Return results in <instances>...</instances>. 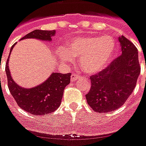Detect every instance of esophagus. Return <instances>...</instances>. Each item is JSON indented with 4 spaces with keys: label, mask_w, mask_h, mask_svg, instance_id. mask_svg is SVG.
<instances>
[{
    "label": "esophagus",
    "mask_w": 146,
    "mask_h": 146,
    "mask_svg": "<svg viewBox=\"0 0 146 146\" xmlns=\"http://www.w3.org/2000/svg\"><path fill=\"white\" fill-rule=\"evenodd\" d=\"M79 78H80V76L79 75V74H77V73H73V74H72V76H71V81H76V80H78Z\"/></svg>",
    "instance_id": "1"
}]
</instances>
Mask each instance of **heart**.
Wrapping results in <instances>:
<instances>
[{"instance_id": "obj_1", "label": "heart", "mask_w": 146, "mask_h": 146, "mask_svg": "<svg viewBox=\"0 0 146 146\" xmlns=\"http://www.w3.org/2000/svg\"><path fill=\"white\" fill-rule=\"evenodd\" d=\"M115 50V41L108 35L101 37L74 38L67 44V51L61 50L60 58L70 62L74 57H80L79 63L86 73H96L109 62Z\"/></svg>"}]
</instances>
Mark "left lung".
I'll list each match as a JSON object with an SVG mask.
<instances>
[{
  "label": "left lung",
  "mask_w": 146,
  "mask_h": 146,
  "mask_svg": "<svg viewBox=\"0 0 146 146\" xmlns=\"http://www.w3.org/2000/svg\"><path fill=\"white\" fill-rule=\"evenodd\" d=\"M121 53L98 74L92 75L86 102L94 111L112 112L123 105L131 95L140 74L138 50L124 36L119 37Z\"/></svg>",
  "instance_id": "8db88e82"
}]
</instances>
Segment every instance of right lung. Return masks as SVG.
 Instances as JSON below:
<instances>
[{
	"label": "right lung",
	"instance_id": "add662e5",
	"mask_svg": "<svg viewBox=\"0 0 146 146\" xmlns=\"http://www.w3.org/2000/svg\"><path fill=\"white\" fill-rule=\"evenodd\" d=\"M55 35V31L35 30L21 38H37L39 40L50 41L51 36ZM13 44L10 49L13 50ZM9 58L7 60L6 73L8 80V87L18 105L22 110L33 115H45L54 112L60 107L63 91L70 83L71 73L61 74L52 73L51 75L42 84L31 89L22 88L19 86L11 77L9 72Z\"/></svg>",
	"mask_w": 146,
	"mask_h": 146
}]
</instances>
